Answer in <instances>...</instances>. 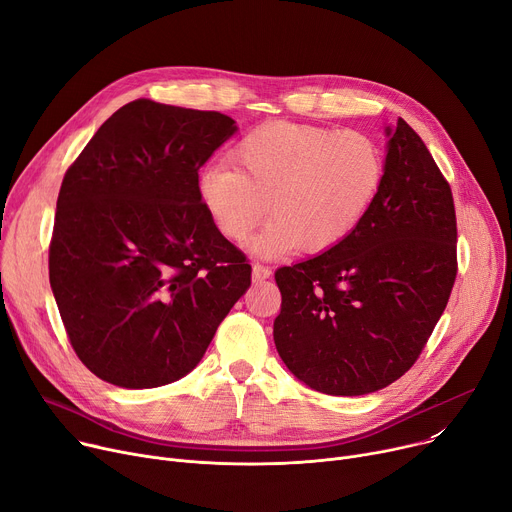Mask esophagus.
<instances>
[{"label": "esophagus", "mask_w": 512, "mask_h": 512, "mask_svg": "<svg viewBox=\"0 0 512 512\" xmlns=\"http://www.w3.org/2000/svg\"><path fill=\"white\" fill-rule=\"evenodd\" d=\"M271 276V269L269 267H265V265H261V263H255L253 265V282H263V280H267Z\"/></svg>", "instance_id": "obj_1"}]
</instances>
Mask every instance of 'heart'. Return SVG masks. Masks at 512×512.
Masks as SVG:
<instances>
[{
    "label": "heart",
    "instance_id": "obj_1",
    "mask_svg": "<svg viewBox=\"0 0 512 512\" xmlns=\"http://www.w3.org/2000/svg\"><path fill=\"white\" fill-rule=\"evenodd\" d=\"M234 168L203 170L197 193L214 226L243 243L265 220L253 249L319 255L364 220L383 177L385 158L370 135L286 121L251 131L230 154Z\"/></svg>",
    "mask_w": 512,
    "mask_h": 512
}]
</instances>
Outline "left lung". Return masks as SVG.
<instances>
[{"mask_svg":"<svg viewBox=\"0 0 512 512\" xmlns=\"http://www.w3.org/2000/svg\"><path fill=\"white\" fill-rule=\"evenodd\" d=\"M383 185L333 249L276 271L280 358L327 395L379 391L420 358L457 278L449 181L401 117L389 129Z\"/></svg>","mask_w":512,"mask_h":512,"instance_id":"8db88e82","label":"left lung"}]
</instances>
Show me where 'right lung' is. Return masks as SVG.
Here are the masks:
<instances>
[{
  "instance_id": "1",
  "label": "right lung",
  "mask_w": 512,
  "mask_h": 512,
  "mask_svg": "<svg viewBox=\"0 0 512 512\" xmlns=\"http://www.w3.org/2000/svg\"><path fill=\"white\" fill-rule=\"evenodd\" d=\"M236 131L218 111L138 98L63 177L49 282L82 364L125 389L168 385L206 354L251 265L199 199V168Z\"/></svg>"
}]
</instances>
